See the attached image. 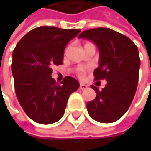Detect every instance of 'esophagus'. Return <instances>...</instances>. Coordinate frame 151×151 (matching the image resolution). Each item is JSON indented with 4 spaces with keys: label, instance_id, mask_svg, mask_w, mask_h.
Returning <instances> with one entry per match:
<instances>
[{
    "label": "esophagus",
    "instance_id": "34e87169",
    "mask_svg": "<svg viewBox=\"0 0 151 151\" xmlns=\"http://www.w3.org/2000/svg\"><path fill=\"white\" fill-rule=\"evenodd\" d=\"M87 87H88V86L86 85V84H84V83H80V85H79V89H80V90H85V89H86Z\"/></svg>",
    "mask_w": 151,
    "mask_h": 151
}]
</instances>
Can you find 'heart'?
Here are the masks:
<instances>
[{
    "mask_svg": "<svg viewBox=\"0 0 151 151\" xmlns=\"http://www.w3.org/2000/svg\"><path fill=\"white\" fill-rule=\"evenodd\" d=\"M79 75L80 76L84 75V70H83V69H80V70H79Z\"/></svg>",
    "mask_w": 151,
    "mask_h": 151,
    "instance_id": "heart-1",
    "label": "heart"
}]
</instances>
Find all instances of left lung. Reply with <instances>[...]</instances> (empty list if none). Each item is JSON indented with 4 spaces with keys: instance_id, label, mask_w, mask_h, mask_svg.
<instances>
[{
    "instance_id": "8db88e82",
    "label": "left lung",
    "mask_w": 151,
    "mask_h": 151,
    "mask_svg": "<svg viewBox=\"0 0 151 151\" xmlns=\"http://www.w3.org/2000/svg\"><path fill=\"white\" fill-rule=\"evenodd\" d=\"M78 38L93 42L99 49V67L95 80L106 79L101 91L94 86L96 97L87 102L89 115L102 123L119 120L129 109L137 88L140 58L136 45L126 36L107 28L84 30Z\"/></svg>"
}]
</instances>
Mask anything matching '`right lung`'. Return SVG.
<instances>
[{
  "instance_id": "1",
  "label": "right lung",
  "mask_w": 151,
  "mask_h": 151,
  "mask_svg": "<svg viewBox=\"0 0 151 151\" xmlns=\"http://www.w3.org/2000/svg\"><path fill=\"white\" fill-rule=\"evenodd\" d=\"M80 29L41 26L28 32L15 46L11 65L15 94L34 122L51 124L60 120L70 95L79 83L66 76L61 84L52 78V66L62 65L64 50Z\"/></svg>"
}]
</instances>
